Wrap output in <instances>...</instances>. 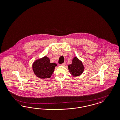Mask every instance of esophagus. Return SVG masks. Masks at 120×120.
Returning <instances> with one entry per match:
<instances>
[{
  "label": "esophagus",
  "instance_id": "esophagus-1",
  "mask_svg": "<svg viewBox=\"0 0 120 120\" xmlns=\"http://www.w3.org/2000/svg\"><path fill=\"white\" fill-rule=\"evenodd\" d=\"M60 65H62V66H65L66 65V63L65 62L63 63L62 64H61Z\"/></svg>",
  "mask_w": 120,
  "mask_h": 120
}]
</instances>
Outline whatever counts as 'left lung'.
<instances>
[{
  "label": "left lung",
  "mask_w": 120,
  "mask_h": 120,
  "mask_svg": "<svg viewBox=\"0 0 120 120\" xmlns=\"http://www.w3.org/2000/svg\"><path fill=\"white\" fill-rule=\"evenodd\" d=\"M68 67L69 72L75 77L80 75L84 70L82 63L77 57L74 58L72 64H69Z\"/></svg>",
  "instance_id": "obj_1"
}]
</instances>
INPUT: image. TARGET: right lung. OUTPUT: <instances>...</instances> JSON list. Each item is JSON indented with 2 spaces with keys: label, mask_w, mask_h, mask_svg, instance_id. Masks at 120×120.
I'll return each instance as SVG.
<instances>
[{
  "label": "right lung",
  "mask_w": 120,
  "mask_h": 120,
  "mask_svg": "<svg viewBox=\"0 0 120 120\" xmlns=\"http://www.w3.org/2000/svg\"><path fill=\"white\" fill-rule=\"evenodd\" d=\"M57 66L55 63H51L50 60L46 56L37 60L33 64V69L34 74L39 78H50L55 68Z\"/></svg>",
  "instance_id": "right-lung-1"
}]
</instances>
